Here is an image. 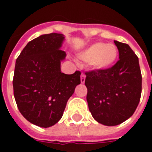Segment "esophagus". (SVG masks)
I'll return each mask as SVG.
<instances>
[{
	"mask_svg": "<svg viewBox=\"0 0 152 152\" xmlns=\"http://www.w3.org/2000/svg\"><path fill=\"white\" fill-rule=\"evenodd\" d=\"M85 80H86V75H85L84 73H82V74L80 75V81H81V83H84L85 82Z\"/></svg>",
	"mask_w": 152,
	"mask_h": 152,
	"instance_id": "34e87169",
	"label": "esophagus"
}]
</instances>
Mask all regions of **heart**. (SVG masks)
<instances>
[{"label":"heart","instance_id":"1","mask_svg":"<svg viewBox=\"0 0 152 152\" xmlns=\"http://www.w3.org/2000/svg\"><path fill=\"white\" fill-rule=\"evenodd\" d=\"M80 57L96 68L104 69L114 63L117 57V49L112 44L97 43L84 51Z\"/></svg>","mask_w":152,"mask_h":152}]
</instances>
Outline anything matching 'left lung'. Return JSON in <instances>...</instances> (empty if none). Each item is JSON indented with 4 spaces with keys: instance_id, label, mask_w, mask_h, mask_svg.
<instances>
[{
    "instance_id": "left-lung-1",
    "label": "left lung",
    "mask_w": 152,
    "mask_h": 152,
    "mask_svg": "<svg viewBox=\"0 0 152 152\" xmlns=\"http://www.w3.org/2000/svg\"><path fill=\"white\" fill-rule=\"evenodd\" d=\"M119 58L111 67L86 72V99L99 123L114 126L134 114L142 94L138 58L128 44L114 40Z\"/></svg>"
}]
</instances>
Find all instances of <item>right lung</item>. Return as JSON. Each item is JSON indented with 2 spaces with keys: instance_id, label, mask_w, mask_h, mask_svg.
Here are the masks:
<instances>
[{
  "instance_id": "add662e5",
  "label": "right lung",
  "mask_w": 152,
  "mask_h": 152,
  "mask_svg": "<svg viewBox=\"0 0 152 152\" xmlns=\"http://www.w3.org/2000/svg\"><path fill=\"white\" fill-rule=\"evenodd\" d=\"M64 37L58 33L40 36L29 41L16 59L14 95L25 119L42 128L62 118L67 100L80 84V72H61L66 53L60 50Z\"/></svg>"
}]
</instances>
